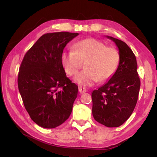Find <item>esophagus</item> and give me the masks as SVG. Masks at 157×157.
<instances>
[{
  "mask_svg": "<svg viewBox=\"0 0 157 157\" xmlns=\"http://www.w3.org/2000/svg\"><path fill=\"white\" fill-rule=\"evenodd\" d=\"M86 91V89L84 88V87H79V92L80 94H84L85 92Z\"/></svg>",
  "mask_w": 157,
  "mask_h": 157,
  "instance_id": "1",
  "label": "esophagus"
}]
</instances>
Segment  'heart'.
<instances>
[{
    "label": "heart",
    "instance_id": "heart-1",
    "mask_svg": "<svg viewBox=\"0 0 157 157\" xmlns=\"http://www.w3.org/2000/svg\"><path fill=\"white\" fill-rule=\"evenodd\" d=\"M85 70L77 75L74 81L83 86H90L98 80L105 82L116 73L120 62V54L113 47L98 39L90 38L78 41L73 50L64 51L61 55V63L66 74L75 75L82 63Z\"/></svg>",
    "mask_w": 157,
    "mask_h": 157
}]
</instances>
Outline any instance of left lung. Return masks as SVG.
Instances as JSON below:
<instances>
[{
  "label": "left lung",
  "instance_id": "1",
  "mask_svg": "<svg viewBox=\"0 0 157 157\" xmlns=\"http://www.w3.org/2000/svg\"><path fill=\"white\" fill-rule=\"evenodd\" d=\"M107 37L118 47L120 62L109 80L93 91L92 113L100 124L117 127L129 118L136 107L140 82L136 57L131 48L123 41Z\"/></svg>",
  "mask_w": 157,
  "mask_h": 157
}]
</instances>
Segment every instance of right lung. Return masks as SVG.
Segmentation results:
<instances>
[{
    "instance_id": "1",
    "label": "right lung",
    "mask_w": 157,
    "mask_h": 157,
    "mask_svg": "<svg viewBox=\"0 0 157 157\" xmlns=\"http://www.w3.org/2000/svg\"><path fill=\"white\" fill-rule=\"evenodd\" d=\"M78 34L68 32L45 34L21 62L18 90L31 119L44 128L59 126L72 112L78 87L66 77L61 55L66 44Z\"/></svg>"
}]
</instances>
